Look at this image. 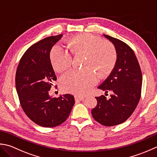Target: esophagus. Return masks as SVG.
<instances>
[{
  "mask_svg": "<svg viewBox=\"0 0 157 157\" xmlns=\"http://www.w3.org/2000/svg\"><path fill=\"white\" fill-rule=\"evenodd\" d=\"M75 101H82L85 100V98H82V97H78V96H76L75 97Z\"/></svg>",
  "mask_w": 157,
  "mask_h": 157,
  "instance_id": "1",
  "label": "esophagus"
}]
</instances>
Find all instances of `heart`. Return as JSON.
<instances>
[{
  "label": "heart",
  "mask_w": 157,
  "mask_h": 157,
  "mask_svg": "<svg viewBox=\"0 0 157 157\" xmlns=\"http://www.w3.org/2000/svg\"><path fill=\"white\" fill-rule=\"evenodd\" d=\"M67 44L73 55L85 56V69L66 72L61 77V87L65 92L83 96L96 83L97 75L99 78H105L113 71L117 62V52L111 43L91 34L76 35L67 40ZM70 52L60 45L52 48L50 59L56 72L64 71L72 65Z\"/></svg>",
  "instance_id": "b5f03b06"
}]
</instances>
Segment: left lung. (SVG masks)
Listing matches in <instances>:
<instances>
[{
	"label": "left lung",
	"mask_w": 157,
	"mask_h": 157,
	"mask_svg": "<svg viewBox=\"0 0 157 157\" xmlns=\"http://www.w3.org/2000/svg\"><path fill=\"white\" fill-rule=\"evenodd\" d=\"M103 36L114 44L118 58L113 71L98 86L105 93L110 91V98L104 95L95 98L98 104L91 114L97 122L110 127L123 123L135 110L141 95L142 75L135 53L126 43Z\"/></svg>",
	"instance_id": "obj_1"
}]
</instances>
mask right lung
<instances>
[{"label": "right lung", "instance_id": "add662e5", "mask_svg": "<svg viewBox=\"0 0 157 157\" xmlns=\"http://www.w3.org/2000/svg\"><path fill=\"white\" fill-rule=\"evenodd\" d=\"M63 34L47 37L32 45L21 58L15 85L25 114L41 127L58 126L68 119L75 98L71 94L50 96L49 91L57 77L50 59L52 47Z\"/></svg>", "mask_w": 157, "mask_h": 157}]
</instances>
